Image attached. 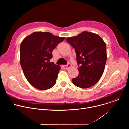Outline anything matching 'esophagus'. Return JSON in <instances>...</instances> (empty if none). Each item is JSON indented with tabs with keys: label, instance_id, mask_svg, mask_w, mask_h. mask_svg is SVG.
Returning <instances> with one entry per match:
<instances>
[{
	"label": "esophagus",
	"instance_id": "esophagus-1",
	"mask_svg": "<svg viewBox=\"0 0 129 129\" xmlns=\"http://www.w3.org/2000/svg\"><path fill=\"white\" fill-rule=\"evenodd\" d=\"M71 67V65L70 63H68V64L66 65H63V68L65 69H69Z\"/></svg>",
	"mask_w": 129,
	"mask_h": 129
}]
</instances>
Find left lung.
<instances>
[{"mask_svg":"<svg viewBox=\"0 0 129 129\" xmlns=\"http://www.w3.org/2000/svg\"><path fill=\"white\" fill-rule=\"evenodd\" d=\"M66 41L75 49L79 75L72 79L75 86L87 88L101 79L107 61L106 45L100 36L83 31Z\"/></svg>","mask_w":129,"mask_h":129,"instance_id":"left-lung-1","label":"left lung"}]
</instances>
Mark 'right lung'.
I'll list each match as a JSON object with an SVG mask.
<instances>
[{
    "label": "right lung",
    "mask_w": 129,
    "mask_h": 129,
    "mask_svg": "<svg viewBox=\"0 0 129 129\" xmlns=\"http://www.w3.org/2000/svg\"><path fill=\"white\" fill-rule=\"evenodd\" d=\"M65 39L49 32L37 31L21 42L20 64L26 79L33 87L45 90L56 84L61 67L49 61L52 50Z\"/></svg>",
    "instance_id": "obj_1"
}]
</instances>
